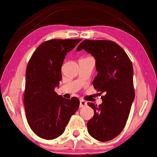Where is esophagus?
I'll return each instance as SVG.
<instances>
[{
  "instance_id": "obj_1",
  "label": "esophagus",
  "mask_w": 157,
  "mask_h": 157,
  "mask_svg": "<svg viewBox=\"0 0 157 157\" xmlns=\"http://www.w3.org/2000/svg\"><path fill=\"white\" fill-rule=\"evenodd\" d=\"M86 105H87V103L85 102L84 100H80V104H79V107H86Z\"/></svg>"
}]
</instances>
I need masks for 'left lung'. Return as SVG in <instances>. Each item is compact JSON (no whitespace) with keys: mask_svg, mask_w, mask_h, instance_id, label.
Masks as SVG:
<instances>
[{"mask_svg":"<svg viewBox=\"0 0 157 157\" xmlns=\"http://www.w3.org/2000/svg\"><path fill=\"white\" fill-rule=\"evenodd\" d=\"M84 49L95 59L98 71L93 85L99 91L102 103H87L94 116L87 123L89 134L105 142L118 136L125 126L135 92L133 66L128 55L115 42L109 40H84L77 51Z\"/></svg>","mask_w":157,"mask_h":157,"instance_id":"1","label":"left lung"}]
</instances>
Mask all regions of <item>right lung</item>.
<instances>
[{
	"instance_id": "1",
	"label": "right lung",
	"mask_w": 157,
	"mask_h": 157,
	"mask_svg": "<svg viewBox=\"0 0 157 157\" xmlns=\"http://www.w3.org/2000/svg\"><path fill=\"white\" fill-rule=\"evenodd\" d=\"M81 39H51L37 47L26 68L24 106L28 123L37 136L46 140L59 137L71 117L78 109L79 100L66 99L55 91L62 79L66 53Z\"/></svg>"
}]
</instances>
